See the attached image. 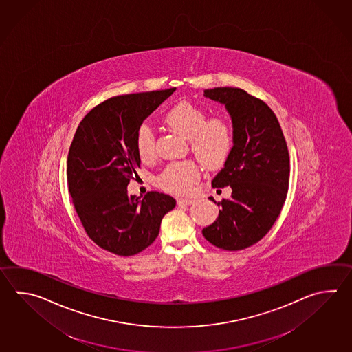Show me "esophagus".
I'll list each match as a JSON object with an SVG mask.
<instances>
[{
    "mask_svg": "<svg viewBox=\"0 0 352 352\" xmlns=\"http://www.w3.org/2000/svg\"><path fill=\"white\" fill-rule=\"evenodd\" d=\"M177 203L179 204V206H190V204H193L194 199H183V198H179V199H177Z\"/></svg>",
    "mask_w": 352,
    "mask_h": 352,
    "instance_id": "obj_1",
    "label": "esophagus"
}]
</instances>
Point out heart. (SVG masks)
I'll return each instance as SVG.
<instances>
[{"label":"heart","instance_id":"1","mask_svg":"<svg viewBox=\"0 0 352 352\" xmlns=\"http://www.w3.org/2000/svg\"><path fill=\"white\" fill-rule=\"evenodd\" d=\"M164 122L170 129L190 139L194 154L208 166L222 164L233 145V126L224 116L208 119L206 110L188 101L169 109ZM135 148L139 157L149 160L155 154V137L148 124H142L135 134ZM201 178L199 168L193 162L169 164L159 175V186L172 193L188 194Z\"/></svg>","mask_w":352,"mask_h":352}]
</instances>
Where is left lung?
<instances>
[{"label": "left lung", "mask_w": 352, "mask_h": 352, "mask_svg": "<svg viewBox=\"0 0 352 352\" xmlns=\"http://www.w3.org/2000/svg\"><path fill=\"white\" fill-rule=\"evenodd\" d=\"M204 96L230 113L233 146L212 180L214 188L230 186L232 195L217 203L218 218L201 233L218 248L239 251L265 237L280 215L289 179L287 144L270 107L242 89L214 87Z\"/></svg>", "instance_id": "8db88e82"}]
</instances>
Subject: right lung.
<instances>
[{"label":"right lung","instance_id":"right-lung-1","mask_svg":"<svg viewBox=\"0 0 352 352\" xmlns=\"http://www.w3.org/2000/svg\"><path fill=\"white\" fill-rule=\"evenodd\" d=\"M175 87L110 98L87 113L67 155V186L87 236L105 251L134 256L158 237L162 219L175 199L149 192L128 194L140 157L135 134Z\"/></svg>","mask_w":352,"mask_h":352}]
</instances>
